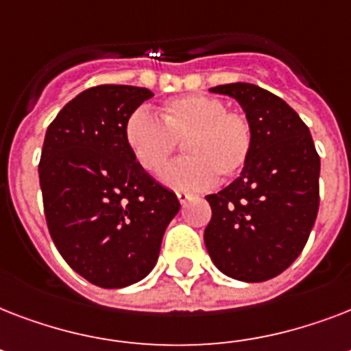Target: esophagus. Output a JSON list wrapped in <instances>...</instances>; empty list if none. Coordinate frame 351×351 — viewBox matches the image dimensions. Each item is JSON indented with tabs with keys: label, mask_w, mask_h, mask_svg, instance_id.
I'll use <instances>...</instances> for the list:
<instances>
[{
	"label": "esophagus",
	"mask_w": 351,
	"mask_h": 351,
	"mask_svg": "<svg viewBox=\"0 0 351 351\" xmlns=\"http://www.w3.org/2000/svg\"><path fill=\"white\" fill-rule=\"evenodd\" d=\"M176 198H178V202L186 204L189 198H191V193L187 191H176Z\"/></svg>",
	"instance_id": "34e87169"
}]
</instances>
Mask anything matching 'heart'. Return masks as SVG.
<instances>
[{
	"label": "heart",
	"mask_w": 351,
	"mask_h": 351,
	"mask_svg": "<svg viewBox=\"0 0 351 351\" xmlns=\"http://www.w3.org/2000/svg\"><path fill=\"white\" fill-rule=\"evenodd\" d=\"M123 138L138 165L160 173L182 142L186 156L162 173V182L175 189L208 186L215 176L230 180L244 169L253 147L247 118L228 111L213 96L187 95L165 101L158 120L136 111L127 118Z\"/></svg>",
	"instance_id": "heart-1"
}]
</instances>
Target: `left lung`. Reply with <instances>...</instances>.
<instances>
[{
    "label": "left lung",
    "mask_w": 351,
    "mask_h": 351,
    "mask_svg": "<svg viewBox=\"0 0 351 351\" xmlns=\"http://www.w3.org/2000/svg\"><path fill=\"white\" fill-rule=\"evenodd\" d=\"M209 93L239 101L253 132L247 164L230 186L208 195L204 242L220 271L264 282L304 250L319 211L321 158L310 129L291 107L258 85L237 82Z\"/></svg>",
    "instance_id": "8db88e82"
}]
</instances>
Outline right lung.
<instances>
[{
  "label": "right lung",
  "mask_w": 351,
  "mask_h": 351,
  "mask_svg": "<svg viewBox=\"0 0 351 351\" xmlns=\"http://www.w3.org/2000/svg\"><path fill=\"white\" fill-rule=\"evenodd\" d=\"M145 87L98 85L58 112L41 149L40 186L51 237L74 271L125 288L153 271L180 202L127 147V118L153 98Z\"/></svg>",
  "instance_id": "obj_1"
}]
</instances>
